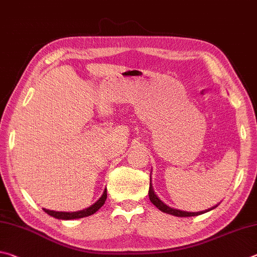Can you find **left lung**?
I'll use <instances>...</instances> for the list:
<instances>
[{
    "label": "left lung",
    "instance_id": "left-lung-1",
    "mask_svg": "<svg viewBox=\"0 0 257 257\" xmlns=\"http://www.w3.org/2000/svg\"><path fill=\"white\" fill-rule=\"evenodd\" d=\"M149 199L151 201V203L156 205L157 208H158L160 211H163L165 213H168V214H172L175 215V217H181V218H186V217H195V215H200L202 213H205V212H209V211L215 209L218 206L214 205L212 208H210L208 210H204V211H199V212H188V211H183V210H177V209H174V208H170L166 203H164L163 201H161L158 195L155 193L154 190V186H152V182H151V175H150V187H149Z\"/></svg>",
    "mask_w": 257,
    "mask_h": 257
}]
</instances>
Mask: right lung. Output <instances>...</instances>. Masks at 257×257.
<instances>
[{
	"label": "right lung",
	"mask_w": 257,
	"mask_h": 257,
	"mask_svg": "<svg viewBox=\"0 0 257 257\" xmlns=\"http://www.w3.org/2000/svg\"><path fill=\"white\" fill-rule=\"evenodd\" d=\"M106 199H107V190L105 188V191H103L102 195L99 197V200L97 202H94L92 205H90L87 209L75 211V212H62V211H53V210H47V209H43V210L47 214L51 215V217H54V218L60 219V220L80 219V218L89 217V215L96 213L97 211L103 205V203H105Z\"/></svg>",
	"instance_id": "1"
}]
</instances>
